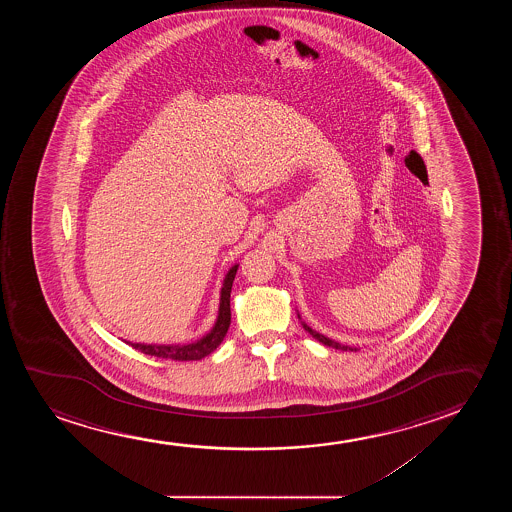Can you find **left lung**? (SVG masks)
Masks as SVG:
<instances>
[{"label": "left lung", "mask_w": 512, "mask_h": 512, "mask_svg": "<svg viewBox=\"0 0 512 512\" xmlns=\"http://www.w3.org/2000/svg\"><path fill=\"white\" fill-rule=\"evenodd\" d=\"M297 316H299V320H301V325L304 327V330L306 332H309V336L315 337L316 341H320V343L325 344V346H330V348H336V350H343V351H357L358 348H353V346H344V344L337 343V341H334V339H330V337L323 336V334H320V332H316L315 329H311L309 327L308 323L302 322L301 315L297 313Z\"/></svg>", "instance_id": "left-lung-1"}]
</instances>
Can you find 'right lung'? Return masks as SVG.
I'll list each match as a JSON object with an SVG mask.
<instances>
[{
	"label": "right lung",
	"instance_id": "right-lung-1",
	"mask_svg": "<svg viewBox=\"0 0 512 512\" xmlns=\"http://www.w3.org/2000/svg\"><path fill=\"white\" fill-rule=\"evenodd\" d=\"M239 264L229 267V271L225 273L224 283L220 288V302H218L217 320L213 323L210 332L204 334L201 339L185 344H147L133 343L126 341L124 343L133 346L134 350L141 351L145 355L152 357L169 358V360H201V358L210 355L211 351L217 350L220 343L224 341L225 334L231 325V288L234 276L238 273Z\"/></svg>",
	"mask_w": 512,
	"mask_h": 512
}]
</instances>
